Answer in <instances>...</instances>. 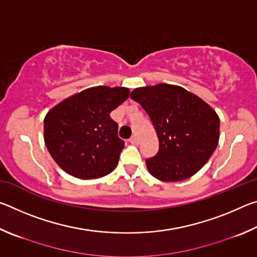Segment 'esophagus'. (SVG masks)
I'll return each mask as SVG.
<instances>
[{
    "label": "esophagus",
    "instance_id": "1",
    "mask_svg": "<svg viewBox=\"0 0 257 257\" xmlns=\"http://www.w3.org/2000/svg\"><path fill=\"white\" fill-rule=\"evenodd\" d=\"M129 142L132 143V144H138V138H137V136H132V138L129 139Z\"/></svg>",
    "mask_w": 257,
    "mask_h": 257
}]
</instances>
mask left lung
Masks as SVG:
<instances>
[{
	"instance_id": "8db88e82",
	"label": "left lung",
	"mask_w": 257,
	"mask_h": 257,
	"mask_svg": "<svg viewBox=\"0 0 257 257\" xmlns=\"http://www.w3.org/2000/svg\"><path fill=\"white\" fill-rule=\"evenodd\" d=\"M130 97L149 114L159 151L146 160L156 179H188L205 165L219 143L220 119L196 95L179 86L159 84L134 89Z\"/></svg>"
}]
</instances>
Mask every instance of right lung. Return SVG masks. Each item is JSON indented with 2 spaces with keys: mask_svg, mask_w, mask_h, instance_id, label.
<instances>
[{
  "mask_svg": "<svg viewBox=\"0 0 257 257\" xmlns=\"http://www.w3.org/2000/svg\"><path fill=\"white\" fill-rule=\"evenodd\" d=\"M129 96L124 87H93L64 99L47 113L44 139L62 170L80 179H96L114 170L124 142L110 113Z\"/></svg>",
  "mask_w": 257,
  "mask_h": 257,
  "instance_id": "add662e5",
  "label": "right lung"
}]
</instances>
